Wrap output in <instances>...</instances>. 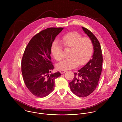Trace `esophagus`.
Listing matches in <instances>:
<instances>
[{"label":"esophagus","instance_id":"1","mask_svg":"<svg viewBox=\"0 0 122 122\" xmlns=\"http://www.w3.org/2000/svg\"><path fill=\"white\" fill-rule=\"evenodd\" d=\"M66 72V71H60V72L61 73V74H63L65 73Z\"/></svg>","mask_w":122,"mask_h":122}]
</instances>
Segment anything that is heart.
<instances>
[{
	"label": "heart",
	"mask_w": 122,
	"mask_h": 122,
	"mask_svg": "<svg viewBox=\"0 0 122 122\" xmlns=\"http://www.w3.org/2000/svg\"><path fill=\"white\" fill-rule=\"evenodd\" d=\"M61 42L65 48H71L69 58L64 59L57 65V68L61 71H66L82 65L90 59L93 50L92 40L88 37H82L76 32H68L62 37ZM51 53L57 61L64 58L63 47L57 41L52 43Z\"/></svg>",
	"instance_id": "1"
}]
</instances>
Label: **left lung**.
Segmentation results:
<instances>
[{"label": "left lung", "instance_id": "1", "mask_svg": "<svg viewBox=\"0 0 122 122\" xmlns=\"http://www.w3.org/2000/svg\"><path fill=\"white\" fill-rule=\"evenodd\" d=\"M83 30L92 40L94 46L92 58L83 67L75 72L74 77L69 83L70 88L75 95L84 97L92 94L98 85L102 69L103 56L99 41L87 28L82 27Z\"/></svg>", "mask_w": 122, "mask_h": 122}]
</instances>
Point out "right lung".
<instances>
[{
	"instance_id": "add662e5",
	"label": "right lung",
	"mask_w": 122,
	"mask_h": 122,
	"mask_svg": "<svg viewBox=\"0 0 122 122\" xmlns=\"http://www.w3.org/2000/svg\"><path fill=\"white\" fill-rule=\"evenodd\" d=\"M62 27H51L40 31L30 40L23 56L21 71L27 89L35 96L44 97L54 90L55 79L61 74L50 73L54 69L51 62L52 43Z\"/></svg>"
}]
</instances>
